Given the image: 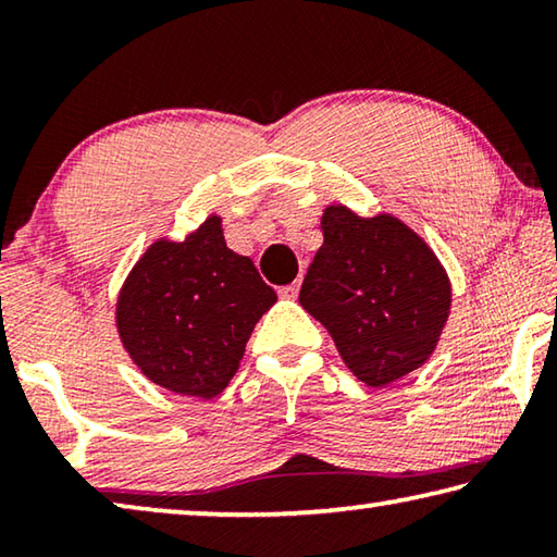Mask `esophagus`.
<instances>
[{
	"mask_svg": "<svg viewBox=\"0 0 557 557\" xmlns=\"http://www.w3.org/2000/svg\"><path fill=\"white\" fill-rule=\"evenodd\" d=\"M299 295V282H292V285L280 287V297L282 299H295Z\"/></svg>",
	"mask_w": 557,
	"mask_h": 557,
	"instance_id": "esophagus-1",
	"label": "esophagus"
}]
</instances>
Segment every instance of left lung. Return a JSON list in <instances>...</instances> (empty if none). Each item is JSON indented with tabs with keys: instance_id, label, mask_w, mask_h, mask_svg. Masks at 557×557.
<instances>
[{
	"instance_id": "8db88e82",
	"label": "left lung",
	"mask_w": 557,
	"mask_h": 557,
	"mask_svg": "<svg viewBox=\"0 0 557 557\" xmlns=\"http://www.w3.org/2000/svg\"><path fill=\"white\" fill-rule=\"evenodd\" d=\"M322 233L299 305L326 326L356 379L383 388L435 351L451 305L447 272L393 215L329 206Z\"/></svg>"
}]
</instances>
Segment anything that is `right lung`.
Returning a JSON list of instances; mask_svg holds the SVG:
<instances>
[{"label": "right lung", "mask_w": 557, "mask_h": 557, "mask_svg": "<svg viewBox=\"0 0 557 557\" xmlns=\"http://www.w3.org/2000/svg\"><path fill=\"white\" fill-rule=\"evenodd\" d=\"M275 301V289L225 245L221 219L211 215L184 243L157 240L145 252L120 292L117 329L149 381L213 398Z\"/></svg>", "instance_id": "obj_1"}]
</instances>
